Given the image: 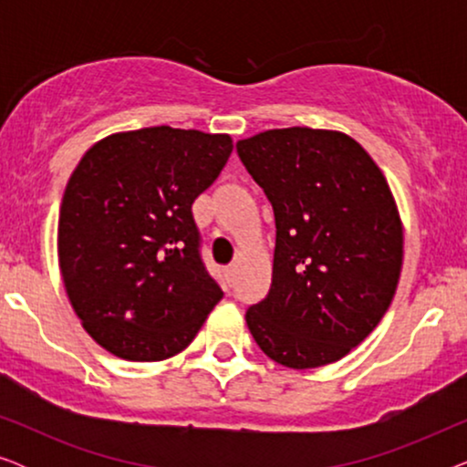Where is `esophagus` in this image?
<instances>
[{"mask_svg":"<svg viewBox=\"0 0 467 467\" xmlns=\"http://www.w3.org/2000/svg\"><path fill=\"white\" fill-rule=\"evenodd\" d=\"M235 267H238V265H235V264H232V265H227V267H225V274H227L229 283H232L234 276H235Z\"/></svg>","mask_w":467,"mask_h":467,"instance_id":"1","label":"esophagus"}]
</instances>
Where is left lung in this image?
I'll return each instance as SVG.
<instances>
[{
    "mask_svg": "<svg viewBox=\"0 0 467 467\" xmlns=\"http://www.w3.org/2000/svg\"><path fill=\"white\" fill-rule=\"evenodd\" d=\"M235 150L276 219L272 286L246 310L254 342L293 369L342 359L398 289L404 235L385 176L340 131L270 130Z\"/></svg>",
    "mask_w": 467,
    "mask_h": 467,
    "instance_id": "left-lung-1",
    "label": "left lung"
}]
</instances>
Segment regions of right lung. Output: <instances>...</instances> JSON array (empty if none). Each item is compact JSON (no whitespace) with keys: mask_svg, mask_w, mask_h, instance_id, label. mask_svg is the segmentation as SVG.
Wrapping results in <instances>:
<instances>
[{"mask_svg":"<svg viewBox=\"0 0 467 467\" xmlns=\"http://www.w3.org/2000/svg\"><path fill=\"white\" fill-rule=\"evenodd\" d=\"M232 150L225 133L146 127L99 140L69 176L61 276L88 336L112 355L168 359L193 342L219 304L193 202Z\"/></svg>","mask_w":467,"mask_h":467,"instance_id":"obj_1","label":"right lung"}]
</instances>
